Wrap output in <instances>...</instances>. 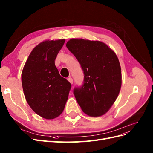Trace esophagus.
<instances>
[{
  "instance_id": "1",
  "label": "esophagus",
  "mask_w": 153,
  "mask_h": 153,
  "mask_svg": "<svg viewBox=\"0 0 153 153\" xmlns=\"http://www.w3.org/2000/svg\"><path fill=\"white\" fill-rule=\"evenodd\" d=\"M68 81L71 84H73V79L71 77H69L68 79Z\"/></svg>"
}]
</instances>
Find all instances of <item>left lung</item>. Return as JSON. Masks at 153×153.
Wrapping results in <instances>:
<instances>
[{"label": "left lung", "instance_id": "1", "mask_svg": "<svg viewBox=\"0 0 153 153\" xmlns=\"http://www.w3.org/2000/svg\"><path fill=\"white\" fill-rule=\"evenodd\" d=\"M66 47L80 63L83 84L73 89L77 102L91 117L107 112L116 100L121 86V70L114 52L99 41L70 39Z\"/></svg>", "mask_w": 153, "mask_h": 153}]
</instances>
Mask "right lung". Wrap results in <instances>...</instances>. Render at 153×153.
<instances>
[{"instance_id": "obj_1", "label": "right lung", "mask_w": 153, "mask_h": 153, "mask_svg": "<svg viewBox=\"0 0 153 153\" xmlns=\"http://www.w3.org/2000/svg\"><path fill=\"white\" fill-rule=\"evenodd\" d=\"M65 41H45L38 45L22 72L26 100L33 111L47 120L62 113L71 89V84L60 76L54 64Z\"/></svg>"}]
</instances>
